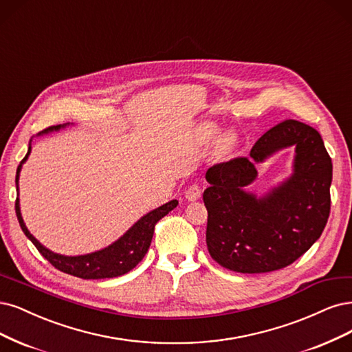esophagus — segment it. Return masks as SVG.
Listing matches in <instances>:
<instances>
[{
  "instance_id": "1",
  "label": "esophagus",
  "mask_w": 352,
  "mask_h": 352,
  "mask_svg": "<svg viewBox=\"0 0 352 352\" xmlns=\"http://www.w3.org/2000/svg\"><path fill=\"white\" fill-rule=\"evenodd\" d=\"M185 197H186L188 201H198V199L202 197V189H201V186L197 185V184L190 185V186L186 189V192H185Z\"/></svg>"
}]
</instances>
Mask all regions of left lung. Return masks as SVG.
<instances>
[{
    "instance_id": "left-lung-1",
    "label": "left lung",
    "mask_w": 352,
    "mask_h": 352,
    "mask_svg": "<svg viewBox=\"0 0 352 352\" xmlns=\"http://www.w3.org/2000/svg\"><path fill=\"white\" fill-rule=\"evenodd\" d=\"M288 146L296 148L294 173L263 197L248 192L256 166ZM205 179L208 252L230 271L285 268L313 246L328 223L332 160L319 132L298 120L275 125L254 142L249 157L215 164Z\"/></svg>"
}]
</instances>
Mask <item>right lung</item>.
<instances>
[{"label":"right lung","mask_w":352,"mask_h":352,"mask_svg":"<svg viewBox=\"0 0 352 352\" xmlns=\"http://www.w3.org/2000/svg\"><path fill=\"white\" fill-rule=\"evenodd\" d=\"M67 125L69 124L50 126L47 129L39 132L38 135L50 134V132L59 131L60 128H65ZM30 142H29V150L26 157H24L17 167V173H16L17 195H19V177H20L21 167L29 159L30 151H32ZM177 204L179 202L173 199L170 202L162 205V207L147 212L145 215H142L124 236H120L116 241H113L112 245H109L107 248L100 249L98 252L78 254V256H65V254H59L45 248L41 241L29 232L26 224H24L21 212H20L19 198L16 199V214H17V220L20 223L23 233L26 234V237L36 246V249L41 252L42 256L46 261H50L56 270L69 275L82 278V280H103V278L120 276L135 268L138 262L142 261V258L145 256V253H147L151 245L155 223L162 220V218L172 210H175L177 207Z\"/></svg>","instance_id":"1"}]
</instances>
